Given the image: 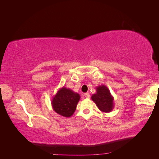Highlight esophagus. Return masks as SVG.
<instances>
[{
    "label": "esophagus",
    "mask_w": 159,
    "mask_h": 159,
    "mask_svg": "<svg viewBox=\"0 0 159 159\" xmlns=\"http://www.w3.org/2000/svg\"><path fill=\"white\" fill-rule=\"evenodd\" d=\"M84 96H85V97L87 98H90V95L89 93H85V94H84Z\"/></svg>",
    "instance_id": "obj_1"
}]
</instances>
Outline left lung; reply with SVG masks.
<instances>
[{"label": "left lung", "mask_w": 159, "mask_h": 159, "mask_svg": "<svg viewBox=\"0 0 159 159\" xmlns=\"http://www.w3.org/2000/svg\"><path fill=\"white\" fill-rule=\"evenodd\" d=\"M91 98L98 108L104 113H109L114 108V98L108 87L104 85L96 87V93L93 94Z\"/></svg>", "instance_id": "8db88e82"}]
</instances>
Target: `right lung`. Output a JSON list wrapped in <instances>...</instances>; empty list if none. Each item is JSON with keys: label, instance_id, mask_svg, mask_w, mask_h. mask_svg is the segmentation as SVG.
Returning <instances> with one entry per match:
<instances>
[{"label": "right lung", "instance_id": "obj_1", "mask_svg": "<svg viewBox=\"0 0 159 159\" xmlns=\"http://www.w3.org/2000/svg\"><path fill=\"white\" fill-rule=\"evenodd\" d=\"M80 96L78 93L63 87L57 91L51 101L54 111L65 117H70L76 111Z\"/></svg>", "mask_w": 159, "mask_h": 159}]
</instances>
